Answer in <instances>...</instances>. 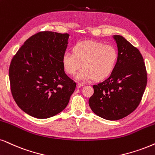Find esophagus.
<instances>
[{"instance_id": "1", "label": "esophagus", "mask_w": 155, "mask_h": 155, "mask_svg": "<svg viewBox=\"0 0 155 155\" xmlns=\"http://www.w3.org/2000/svg\"><path fill=\"white\" fill-rule=\"evenodd\" d=\"M84 86V84L83 83H79V82H78L77 84H76V87L77 88H80L81 87H83Z\"/></svg>"}]
</instances>
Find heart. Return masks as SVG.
<instances>
[{"mask_svg": "<svg viewBox=\"0 0 155 155\" xmlns=\"http://www.w3.org/2000/svg\"><path fill=\"white\" fill-rule=\"evenodd\" d=\"M118 53L114 46L103 43L86 41L77 43L73 52L66 51L62 57L65 71L76 75V79L89 81L95 79L102 80L110 74L116 66Z\"/></svg>", "mask_w": 155, "mask_h": 155, "instance_id": "b5f03b06", "label": "heart"}]
</instances>
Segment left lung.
Wrapping results in <instances>:
<instances>
[{
    "label": "left lung",
    "mask_w": 155,
    "mask_h": 155,
    "mask_svg": "<svg viewBox=\"0 0 155 155\" xmlns=\"http://www.w3.org/2000/svg\"><path fill=\"white\" fill-rule=\"evenodd\" d=\"M118 59L109 78L94 85L90 108L97 116L118 120L133 112L140 104L147 82L145 64L137 48L124 37L113 36Z\"/></svg>",
    "instance_id": "8db88e82"
}]
</instances>
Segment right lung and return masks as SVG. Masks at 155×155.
<instances>
[{"mask_svg":"<svg viewBox=\"0 0 155 155\" xmlns=\"http://www.w3.org/2000/svg\"><path fill=\"white\" fill-rule=\"evenodd\" d=\"M69 35L42 31L27 39L9 67L15 103L31 117L47 119L66 108L76 84L65 74L62 57Z\"/></svg>","mask_w":155,"mask_h":155,"instance_id":"obj_1","label":"right lung"}]
</instances>
